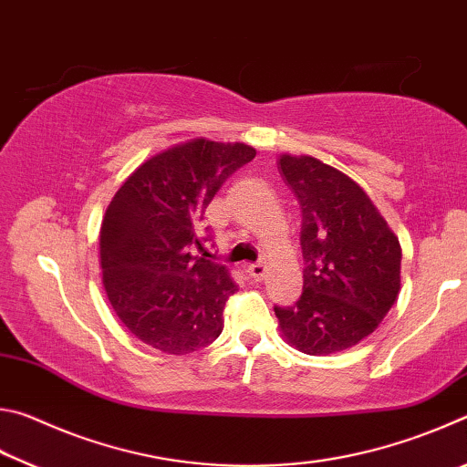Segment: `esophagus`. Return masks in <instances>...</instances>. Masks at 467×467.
Returning <instances> with one entry per match:
<instances>
[{
  "label": "esophagus",
  "instance_id": "1",
  "mask_svg": "<svg viewBox=\"0 0 467 467\" xmlns=\"http://www.w3.org/2000/svg\"><path fill=\"white\" fill-rule=\"evenodd\" d=\"M247 272H249V275H251L253 280L262 282L265 278V274H267V267H265V264H251L247 267Z\"/></svg>",
  "mask_w": 467,
  "mask_h": 467
}]
</instances>
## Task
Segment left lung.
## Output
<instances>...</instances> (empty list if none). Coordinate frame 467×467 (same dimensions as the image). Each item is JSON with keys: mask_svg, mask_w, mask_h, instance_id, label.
<instances>
[{"mask_svg": "<svg viewBox=\"0 0 467 467\" xmlns=\"http://www.w3.org/2000/svg\"><path fill=\"white\" fill-rule=\"evenodd\" d=\"M278 169L300 203L303 295L274 306L290 346L323 357L373 334L400 295L398 236L350 177L313 156L282 154Z\"/></svg>", "mask_w": 467, "mask_h": 467, "instance_id": "8db88e82", "label": "left lung"}]
</instances>
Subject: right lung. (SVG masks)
I'll use <instances>...</instances> for the list:
<instances>
[{
    "label": "right lung",
    "mask_w": 467,
    "mask_h": 467,
    "mask_svg": "<svg viewBox=\"0 0 467 467\" xmlns=\"http://www.w3.org/2000/svg\"><path fill=\"white\" fill-rule=\"evenodd\" d=\"M255 148L192 140L131 172L100 226V267L109 303L131 336L167 354L214 342L236 290L226 265L193 255L200 224L224 181ZM210 239V234H208Z\"/></svg>",
    "instance_id": "1"
}]
</instances>
